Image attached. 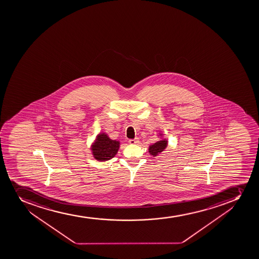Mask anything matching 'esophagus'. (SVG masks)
<instances>
[{
  "label": "esophagus",
  "mask_w": 259,
  "mask_h": 259,
  "mask_svg": "<svg viewBox=\"0 0 259 259\" xmlns=\"http://www.w3.org/2000/svg\"><path fill=\"white\" fill-rule=\"evenodd\" d=\"M139 139H130V140H129V144H139Z\"/></svg>",
  "instance_id": "obj_1"
}]
</instances>
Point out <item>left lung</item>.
<instances>
[{
	"instance_id": "1",
	"label": "left lung",
	"mask_w": 259,
	"mask_h": 259,
	"mask_svg": "<svg viewBox=\"0 0 259 259\" xmlns=\"http://www.w3.org/2000/svg\"><path fill=\"white\" fill-rule=\"evenodd\" d=\"M159 136L163 137V134H159ZM167 145H168V141L166 139H160L159 141L156 142L155 144H152L149 147V154L154 157L157 156L158 154H160L166 149Z\"/></svg>"
}]
</instances>
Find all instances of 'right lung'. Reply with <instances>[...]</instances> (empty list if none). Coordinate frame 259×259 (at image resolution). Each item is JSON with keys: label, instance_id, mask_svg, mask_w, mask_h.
Masks as SVG:
<instances>
[{"label": "right lung", "instance_id": "right-lung-1", "mask_svg": "<svg viewBox=\"0 0 259 259\" xmlns=\"http://www.w3.org/2000/svg\"><path fill=\"white\" fill-rule=\"evenodd\" d=\"M120 148V142L112 140L105 133H100L96 136L91 146L93 156L98 161H107L117 154Z\"/></svg>", "mask_w": 259, "mask_h": 259}]
</instances>
